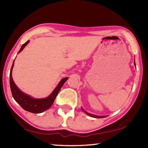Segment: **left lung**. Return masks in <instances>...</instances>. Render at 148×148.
<instances>
[{
    "mask_svg": "<svg viewBox=\"0 0 148 148\" xmlns=\"http://www.w3.org/2000/svg\"><path fill=\"white\" fill-rule=\"evenodd\" d=\"M134 65L136 66L135 62H134ZM82 111L83 112H85L86 115H89L90 117H94V118H104V117H106V116H100V115H94V114H90V113H88L87 112L85 111V110H84L83 108H82Z\"/></svg>",
    "mask_w": 148,
    "mask_h": 148,
    "instance_id": "left-lung-1",
    "label": "left lung"
}]
</instances>
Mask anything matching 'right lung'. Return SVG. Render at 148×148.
<instances>
[{"label": "right lung", "mask_w": 148, "mask_h": 148, "mask_svg": "<svg viewBox=\"0 0 148 148\" xmlns=\"http://www.w3.org/2000/svg\"><path fill=\"white\" fill-rule=\"evenodd\" d=\"M29 42V40H28V41H27L22 45L18 54L20 53L24 49L25 46L28 44ZM14 60L13 61L12 66L11 68L10 75V88L14 99L16 101L17 103L21 106L23 109L27 112L33 113V114H40V113H42L47 110L53 104L61 88L62 87L63 84L65 83L69 77H66L63 78L59 82L58 85H57L56 87L54 88L53 92L48 97L45 98H42V99H36V98L31 97V95L26 94L24 92L20 90L17 87L16 84L14 83L12 77V71L14 66Z\"/></svg>", "instance_id": "add662e5"}]
</instances>
